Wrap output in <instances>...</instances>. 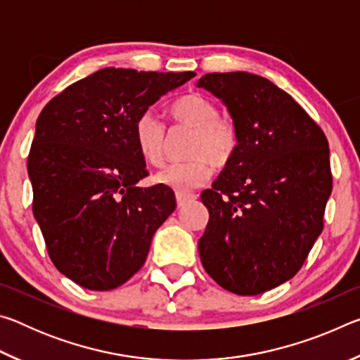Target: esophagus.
Here are the masks:
<instances>
[{"mask_svg":"<svg viewBox=\"0 0 360 360\" xmlns=\"http://www.w3.org/2000/svg\"><path fill=\"white\" fill-rule=\"evenodd\" d=\"M195 198H197V197H195V195H192V193H188V195H186V193H176V203H178L179 208H182V206H186L187 203L193 202Z\"/></svg>","mask_w":360,"mask_h":360,"instance_id":"34e87169","label":"esophagus"}]
</instances>
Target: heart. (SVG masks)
Instances as JSON below:
<instances>
[{"mask_svg": "<svg viewBox=\"0 0 360 360\" xmlns=\"http://www.w3.org/2000/svg\"><path fill=\"white\" fill-rule=\"evenodd\" d=\"M172 117L193 129L188 146L191 160L169 163L154 181L179 193L203 186L211 176V165L224 168L233 160L240 146V133L233 122L219 115L214 101L203 94L182 95L169 106ZM135 143L139 154L150 165H160L165 149V125L152 111L139 115L135 124Z\"/></svg>", "mask_w": 360, "mask_h": 360, "instance_id": "b5f03b06", "label": "heart"}]
</instances>
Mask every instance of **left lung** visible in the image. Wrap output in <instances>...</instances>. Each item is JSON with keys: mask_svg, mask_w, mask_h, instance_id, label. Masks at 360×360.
Returning a JSON list of instances; mask_svg holds the SVG:
<instances>
[{"mask_svg": "<svg viewBox=\"0 0 360 360\" xmlns=\"http://www.w3.org/2000/svg\"><path fill=\"white\" fill-rule=\"evenodd\" d=\"M221 100L240 133L238 150L212 188L198 252L208 275L238 295H257L300 270L324 227L332 193L324 131L289 94L251 72L197 81Z\"/></svg>", "mask_w": 360, "mask_h": 360, "instance_id": "1", "label": "left lung"}]
</instances>
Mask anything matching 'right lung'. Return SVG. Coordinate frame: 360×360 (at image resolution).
Returning <instances> with one entry per match:
<instances>
[{"mask_svg":"<svg viewBox=\"0 0 360 360\" xmlns=\"http://www.w3.org/2000/svg\"><path fill=\"white\" fill-rule=\"evenodd\" d=\"M193 76L103 68L52 98L36 120L33 214L53 265L82 288L129 281L174 211L169 187H138L148 172L133 131L149 106Z\"/></svg>","mask_w":360,"mask_h":360,"instance_id":"obj_1","label":"right lung"}]
</instances>
